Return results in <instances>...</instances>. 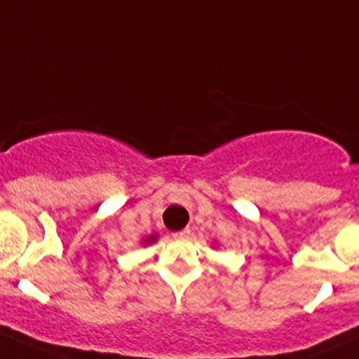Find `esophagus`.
I'll use <instances>...</instances> for the list:
<instances>
[{
    "label": "esophagus",
    "mask_w": 359,
    "mask_h": 359,
    "mask_svg": "<svg viewBox=\"0 0 359 359\" xmlns=\"http://www.w3.org/2000/svg\"><path fill=\"white\" fill-rule=\"evenodd\" d=\"M189 236H191V229H189V227H186V229L179 231V233H173V238H175V240H186V238H189Z\"/></svg>",
    "instance_id": "esophagus-1"
}]
</instances>
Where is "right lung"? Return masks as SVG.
<instances>
[{
    "label": "right lung",
    "instance_id": "obj_1",
    "mask_svg": "<svg viewBox=\"0 0 359 359\" xmlns=\"http://www.w3.org/2000/svg\"><path fill=\"white\" fill-rule=\"evenodd\" d=\"M156 240H158V234H151V236H146V238H144V240H142V245H144V247H146V245H153L154 241H156Z\"/></svg>",
    "mask_w": 359,
    "mask_h": 359
}]
</instances>
